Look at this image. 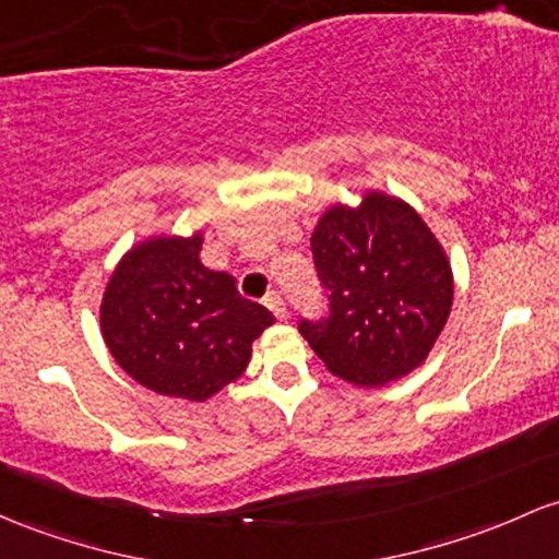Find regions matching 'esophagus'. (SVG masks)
Returning a JSON list of instances; mask_svg holds the SVG:
<instances>
[{"label":"esophagus","instance_id":"obj_1","mask_svg":"<svg viewBox=\"0 0 559 559\" xmlns=\"http://www.w3.org/2000/svg\"><path fill=\"white\" fill-rule=\"evenodd\" d=\"M265 308L273 312L275 318H286V302H284V297H281V294H267L265 297Z\"/></svg>","mask_w":559,"mask_h":559}]
</instances>
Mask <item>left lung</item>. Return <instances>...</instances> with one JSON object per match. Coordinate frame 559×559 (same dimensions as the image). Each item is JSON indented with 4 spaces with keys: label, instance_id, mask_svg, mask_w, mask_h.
<instances>
[{
    "label": "left lung",
    "instance_id": "left-lung-1",
    "mask_svg": "<svg viewBox=\"0 0 559 559\" xmlns=\"http://www.w3.org/2000/svg\"><path fill=\"white\" fill-rule=\"evenodd\" d=\"M329 312L299 334L336 377L379 388L425 364L449 321V257L425 219L384 193L331 206L310 238Z\"/></svg>",
    "mask_w": 559,
    "mask_h": 559
}]
</instances>
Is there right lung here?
I'll return each mask as SVG.
<instances>
[{"label": "right lung", "instance_id": "1", "mask_svg": "<svg viewBox=\"0 0 559 559\" xmlns=\"http://www.w3.org/2000/svg\"><path fill=\"white\" fill-rule=\"evenodd\" d=\"M201 236L151 238L110 275L100 326L110 355L158 395L206 401L251 358V342L273 323L236 278L199 260Z\"/></svg>", "mask_w": 559, "mask_h": 559}]
</instances>
